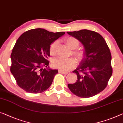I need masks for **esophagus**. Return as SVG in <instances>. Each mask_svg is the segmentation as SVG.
Instances as JSON below:
<instances>
[{"mask_svg":"<svg viewBox=\"0 0 123 123\" xmlns=\"http://www.w3.org/2000/svg\"><path fill=\"white\" fill-rule=\"evenodd\" d=\"M59 73H61V74H68V71H64L63 70H59Z\"/></svg>","mask_w":123,"mask_h":123,"instance_id":"1","label":"esophagus"}]
</instances>
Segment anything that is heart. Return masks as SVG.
<instances>
[{
  "label": "heart",
  "mask_w": 123,
  "mask_h": 123,
  "mask_svg": "<svg viewBox=\"0 0 123 123\" xmlns=\"http://www.w3.org/2000/svg\"><path fill=\"white\" fill-rule=\"evenodd\" d=\"M67 44L71 49H73V54L79 61H81L85 56V51L81 49L77 48L79 46L80 42L76 38L69 37L65 39ZM58 44L57 41L52 43L49 47V53L51 55L54 56L56 53V48ZM76 60L75 58L71 57L69 58L59 57L54 59L52 62L53 67L58 69L64 70H69L72 69L76 65Z\"/></svg>",
  "instance_id": "1"
}]
</instances>
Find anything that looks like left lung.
Segmentation results:
<instances>
[{"label":"left lung","instance_id":"1","mask_svg":"<svg viewBox=\"0 0 123 123\" xmlns=\"http://www.w3.org/2000/svg\"><path fill=\"white\" fill-rule=\"evenodd\" d=\"M80 41L85 47V56L76 70V82L68 84L75 95L89 98L102 91L106 87L112 75V55L108 46L99 33L88 30L67 32Z\"/></svg>","mask_w":123,"mask_h":123}]
</instances>
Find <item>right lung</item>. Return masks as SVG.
<instances>
[{"label":"right lung","mask_w":123,"mask_h":123,"mask_svg":"<svg viewBox=\"0 0 123 123\" xmlns=\"http://www.w3.org/2000/svg\"><path fill=\"white\" fill-rule=\"evenodd\" d=\"M64 34L36 29L20 36L12 49L10 66L11 73L20 88L29 93H39L49 87L58 73V70L48 67L50 45Z\"/></svg>","instance_id":"add662e5"}]
</instances>
